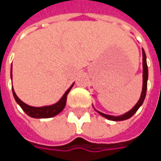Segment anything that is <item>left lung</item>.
<instances>
[{"instance_id":"left-lung-1","label":"left lung","mask_w":161,"mask_h":161,"mask_svg":"<svg viewBox=\"0 0 161 161\" xmlns=\"http://www.w3.org/2000/svg\"><path fill=\"white\" fill-rule=\"evenodd\" d=\"M142 68H143V71H142V94H141V97H140L139 101L136 103V105L133 107L130 111H128L125 114H122V115H119V116H114V115H109V114H103L101 112L97 111L99 114H101L103 117L107 118L108 120L111 121H123V120H126V119H129L130 117H132L133 114L136 113V111L139 109V108L142 105V103L144 101L146 97V90H147V80H148V66H147V62H146V54L144 50L142 49Z\"/></svg>"}]
</instances>
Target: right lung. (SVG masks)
<instances>
[{
	"label": "right lung",
	"instance_id": "right-lung-1",
	"mask_svg": "<svg viewBox=\"0 0 161 161\" xmlns=\"http://www.w3.org/2000/svg\"><path fill=\"white\" fill-rule=\"evenodd\" d=\"M11 74V73H10ZM12 76V74H11ZM73 84L71 85V87L66 90V92L64 93V95L62 97V98L59 100L58 102L51 105V106H46V107H41V108H36V107H31V106H28L26 103H24L21 101L18 96L16 95L15 91L12 88V93H13V96L15 98L16 102L18 103L20 108L23 109V111L26 113V114L33 117V118H49V117H53L55 116L56 114H58L59 113H61L64 108L65 105H66V100H67V95L68 93L70 92V90L72 88Z\"/></svg>",
	"mask_w": 161,
	"mask_h": 161
}]
</instances>
